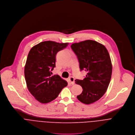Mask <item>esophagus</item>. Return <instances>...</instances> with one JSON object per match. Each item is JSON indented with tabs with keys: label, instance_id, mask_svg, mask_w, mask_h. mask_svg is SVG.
<instances>
[{
	"label": "esophagus",
	"instance_id": "1",
	"mask_svg": "<svg viewBox=\"0 0 135 135\" xmlns=\"http://www.w3.org/2000/svg\"><path fill=\"white\" fill-rule=\"evenodd\" d=\"M69 81H70L71 84H72V85H74V83H75L74 78L73 76H70L69 78Z\"/></svg>",
	"mask_w": 135,
	"mask_h": 135
}]
</instances>
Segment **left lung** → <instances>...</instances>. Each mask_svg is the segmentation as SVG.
<instances>
[{"label":"left lung","mask_w":135,"mask_h":135,"mask_svg":"<svg viewBox=\"0 0 135 135\" xmlns=\"http://www.w3.org/2000/svg\"><path fill=\"white\" fill-rule=\"evenodd\" d=\"M71 47L77 56L81 71L87 72L84 80H75L83 89L77 98L83 103L92 104L104 95L109 87L112 72L109 53L103 45L91 40L74 43Z\"/></svg>","instance_id":"8db88e82"}]
</instances>
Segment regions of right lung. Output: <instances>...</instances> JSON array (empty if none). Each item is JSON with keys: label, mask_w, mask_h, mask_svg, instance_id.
I'll use <instances>...</instances> for the list:
<instances>
[{"label": "right lung", "mask_w": 135, "mask_h": 135, "mask_svg": "<svg viewBox=\"0 0 135 135\" xmlns=\"http://www.w3.org/2000/svg\"><path fill=\"white\" fill-rule=\"evenodd\" d=\"M66 43L46 41L30 50L24 67V76L30 93L40 103L46 104L57 97L68 83L59 75L51 76L55 67L56 55Z\"/></svg>", "instance_id": "right-lung-1"}]
</instances>
